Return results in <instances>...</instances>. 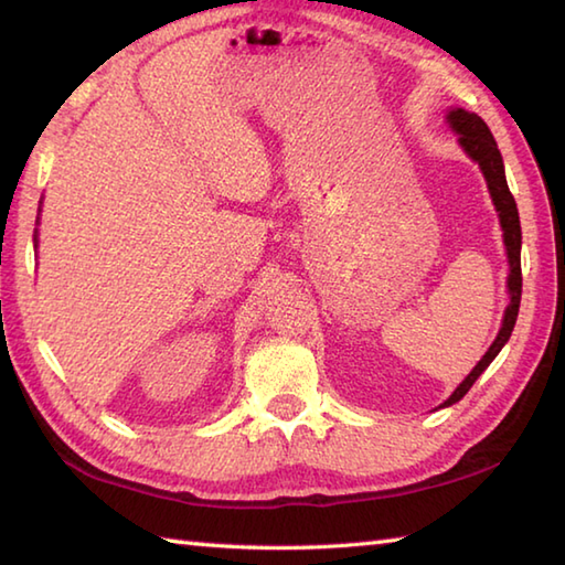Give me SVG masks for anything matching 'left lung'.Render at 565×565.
<instances>
[{
  "mask_svg": "<svg viewBox=\"0 0 565 565\" xmlns=\"http://www.w3.org/2000/svg\"><path fill=\"white\" fill-rule=\"evenodd\" d=\"M448 122L457 132V142H460L462 150L470 154L477 164H480L482 174L487 179V189H489V194H492L494 209L499 214V223H502L507 258H509V278H507L509 305L504 310L502 329H499V334L492 342V347L487 349V354L480 359V364H477L470 374H467V379L452 391V396L445 401L440 408L452 406V403L460 401L465 393L472 388V383L482 376V371L492 364L494 356L502 351V347L509 342V337H512V332H514L519 302H521V223H519L516 201L512 196V191H509L507 177H504L502 154H499L494 137H492V132H489V127L480 115L467 113L462 108H452L448 113Z\"/></svg>",
  "mask_w": 565,
  "mask_h": 565,
  "instance_id": "obj_1",
  "label": "left lung"
}]
</instances>
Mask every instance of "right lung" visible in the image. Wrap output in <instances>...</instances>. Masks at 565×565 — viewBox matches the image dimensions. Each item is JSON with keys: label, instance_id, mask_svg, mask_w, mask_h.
Returning <instances> with one entry per match:
<instances>
[{"label": "right lung", "instance_id": "add662e5", "mask_svg": "<svg viewBox=\"0 0 565 565\" xmlns=\"http://www.w3.org/2000/svg\"><path fill=\"white\" fill-rule=\"evenodd\" d=\"M34 243H36V238H34Z\"/></svg>", "mask_w": 565, "mask_h": 565}]
</instances>
